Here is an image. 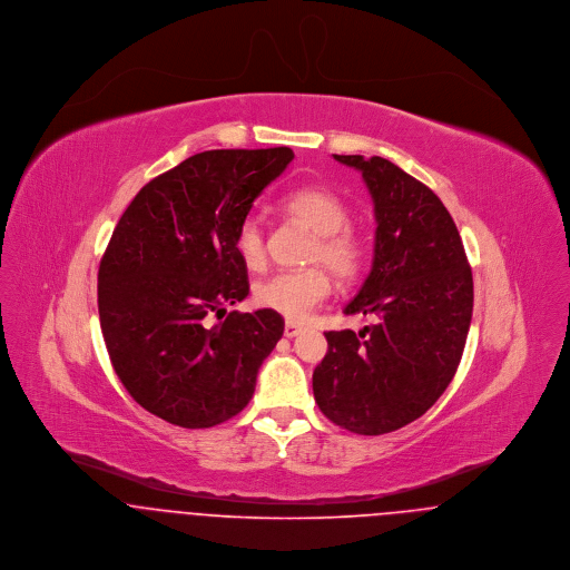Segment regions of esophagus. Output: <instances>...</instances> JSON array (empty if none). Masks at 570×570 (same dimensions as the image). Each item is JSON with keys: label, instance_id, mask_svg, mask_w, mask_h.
Instances as JSON below:
<instances>
[{"label": "esophagus", "instance_id": "34e87169", "mask_svg": "<svg viewBox=\"0 0 570 570\" xmlns=\"http://www.w3.org/2000/svg\"><path fill=\"white\" fill-rule=\"evenodd\" d=\"M301 331H303V326L296 325V323H292V321L285 323V337H296Z\"/></svg>", "mask_w": 570, "mask_h": 570}]
</instances>
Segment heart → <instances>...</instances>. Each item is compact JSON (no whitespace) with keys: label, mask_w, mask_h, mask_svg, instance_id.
Here are the masks:
<instances>
[{"label":"heart","mask_w":570,"mask_h":570,"mask_svg":"<svg viewBox=\"0 0 570 570\" xmlns=\"http://www.w3.org/2000/svg\"><path fill=\"white\" fill-rule=\"evenodd\" d=\"M283 210L316 233L307 263L316 267L287 269L267 276L254 285V303L289 321H305L331 294V278L351 283L364 265V247L357 235L346 228L348 210L344 202L323 186H303L287 193ZM235 252L247 269H261L267 261V233L256 215H247L235 230ZM323 264L324 269L320 267Z\"/></svg>","instance_id":"b5f03b06"}]
</instances>
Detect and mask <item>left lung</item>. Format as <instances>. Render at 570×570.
Wrapping results in <instances>:
<instances>
[{
	"mask_svg": "<svg viewBox=\"0 0 570 570\" xmlns=\"http://www.w3.org/2000/svg\"><path fill=\"white\" fill-rule=\"evenodd\" d=\"M333 158L357 168L373 197V265L344 314L375 316V325L326 331L314 397L335 425L375 436L419 419L450 386L474 281L454 219L425 184L377 156Z\"/></svg>",
	"mask_w": 570,
	"mask_h": 570,
	"instance_id": "8db88e82",
	"label": "left lung"
}]
</instances>
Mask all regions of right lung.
Here are the masks:
<instances>
[{
  "label": "right lung",
  "instance_id": "obj_1",
  "mask_svg": "<svg viewBox=\"0 0 570 570\" xmlns=\"http://www.w3.org/2000/svg\"><path fill=\"white\" fill-rule=\"evenodd\" d=\"M292 160L289 147L190 156L142 186L102 254L98 316L111 366L140 406L173 425L213 428L239 414L283 335L276 312L223 314L249 292L235 230Z\"/></svg>",
  "mask_w": 570,
  "mask_h": 570
}]
</instances>
